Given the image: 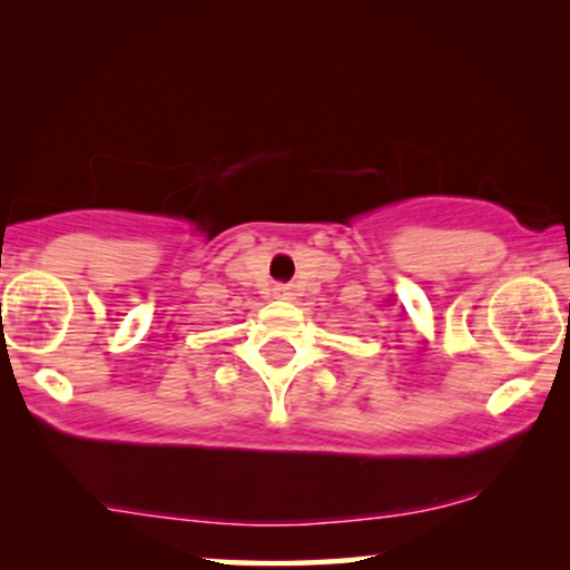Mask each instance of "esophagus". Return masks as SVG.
Returning <instances> with one entry per match:
<instances>
[{
    "label": "esophagus",
    "instance_id": "1",
    "mask_svg": "<svg viewBox=\"0 0 570 570\" xmlns=\"http://www.w3.org/2000/svg\"><path fill=\"white\" fill-rule=\"evenodd\" d=\"M275 298H279V301H291V298H293V287L285 285V283L275 285Z\"/></svg>",
    "mask_w": 570,
    "mask_h": 570
}]
</instances>
